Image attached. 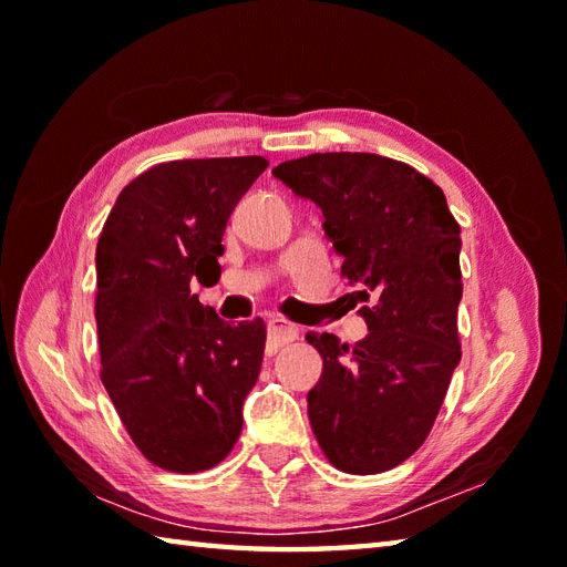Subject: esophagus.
<instances>
[{
	"label": "esophagus",
	"mask_w": 567,
	"mask_h": 567,
	"mask_svg": "<svg viewBox=\"0 0 567 567\" xmlns=\"http://www.w3.org/2000/svg\"><path fill=\"white\" fill-rule=\"evenodd\" d=\"M297 336H299V329L295 327V323L285 321V319H270L268 321V341H270V346L275 348V351L280 346L295 341Z\"/></svg>",
	"instance_id": "34e87169"
}]
</instances>
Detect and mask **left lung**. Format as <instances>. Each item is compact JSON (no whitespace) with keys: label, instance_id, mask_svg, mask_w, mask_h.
<instances>
[{"label":"left lung","instance_id":"left-lung-1","mask_svg":"<svg viewBox=\"0 0 567 567\" xmlns=\"http://www.w3.org/2000/svg\"><path fill=\"white\" fill-rule=\"evenodd\" d=\"M272 175L317 204L341 272L365 287V302L375 295L360 309L368 336L355 346L307 333L323 358L307 402L331 465L384 473L426 441L461 363V226L439 185L384 155L311 153Z\"/></svg>","mask_w":567,"mask_h":567}]
</instances>
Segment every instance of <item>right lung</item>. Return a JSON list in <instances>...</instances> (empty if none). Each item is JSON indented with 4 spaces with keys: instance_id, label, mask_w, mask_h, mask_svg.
Returning a JSON list of instances; mask_svg holds the SVG:
<instances>
[{
    "instance_id": "right-lung-1",
    "label": "right lung",
    "mask_w": 567,
    "mask_h": 567,
    "mask_svg": "<svg viewBox=\"0 0 567 567\" xmlns=\"http://www.w3.org/2000/svg\"><path fill=\"white\" fill-rule=\"evenodd\" d=\"M260 155L171 161L128 183L97 244L102 382L153 465L202 473L231 453L265 323H226L192 292L219 282L221 238Z\"/></svg>"
}]
</instances>
